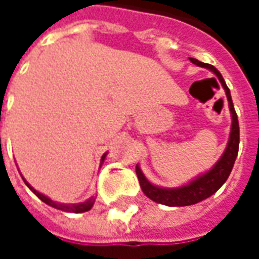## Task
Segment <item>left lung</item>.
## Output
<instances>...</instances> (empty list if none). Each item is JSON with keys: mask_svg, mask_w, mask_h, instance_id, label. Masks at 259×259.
<instances>
[{"mask_svg": "<svg viewBox=\"0 0 259 259\" xmlns=\"http://www.w3.org/2000/svg\"><path fill=\"white\" fill-rule=\"evenodd\" d=\"M190 61L194 65H197V66L209 69L211 72L217 74L219 81L222 83L223 90H225L226 97H228L230 115H232V127H230L228 146L225 148V151L221 155V158L218 159V162L208 172L194 178L187 185L180 186V187H174V189L152 185L151 182L144 176V174L141 172L140 166L139 165L136 166V174H137V178H139V182H140L143 193L148 198H151L152 201L158 202V204H163V205L168 206L193 205V204H197V202L211 197L213 193H217L222 187L223 183L228 180L229 175H230L232 169H233L234 161L237 158V152H239V120H237V115H236V111H234L230 90H229V87L225 83L222 74L219 73V70L215 66H212V65L200 62L198 59L195 58H190Z\"/></svg>", "mask_w": 259, "mask_h": 259, "instance_id": "1", "label": "left lung"}]
</instances>
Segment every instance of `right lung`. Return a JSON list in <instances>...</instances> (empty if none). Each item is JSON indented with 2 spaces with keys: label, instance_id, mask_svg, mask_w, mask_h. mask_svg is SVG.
Instances as JSON below:
<instances>
[{
  "label": "right lung",
  "instance_id": "add662e5",
  "mask_svg": "<svg viewBox=\"0 0 259 259\" xmlns=\"http://www.w3.org/2000/svg\"><path fill=\"white\" fill-rule=\"evenodd\" d=\"M108 152H105L104 155L101 157V165L102 162L105 161V157H107ZM22 179L25 180V178H22ZM25 183L27 185V187L30 189L34 194L40 198V200L42 201V202H46L47 205L50 206H54V208H57V209H61V211H65V212H73V213H81V212H87L90 211L91 208H93V205H94V202H96V197H90L89 200L83 201V202H79V204H61V202H55V201H53L51 198H48L47 195L41 194V193H38V191L36 190V189H33L27 182L25 180Z\"/></svg>",
  "mask_w": 259,
  "mask_h": 259
}]
</instances>
